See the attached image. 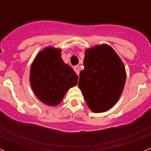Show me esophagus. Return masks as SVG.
<instances>
[{"mask_svg": "<svg viewBox=\"0 0 151 151\" xmlns=\"http://www.w3.org/2000/svg\"><path fill=\"white\" fill-rule=\"evenodd\" d=\"M74 70H75V72L76 73V74L78 76V75H79V66H74Z\"/></svg>", "mask_w": 151, "mask_h": 151, "instance_id": "obj_1", "label": "esophagus"}]
</instances>
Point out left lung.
I'll use <instances>...</instances> for the list:
<instances>
[{
	"label": "left lung",
	"mask_w": 151,
	"mask_h": 151,
	"mask_svg": "<svg viewBox=\"0 0 151 151\" xmlns=\"http://www.w3.org/2000/svg\"><path fill=\"white\" fill-rule=\"evenodd\" d=\"M83 65L78 85L88 106L94 113L107 111L118 102L125 87L123 62L110 45L102 44L85 50Z\"/></svg>",
	"instance_id": "1"
}]
</instances>
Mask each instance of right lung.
<instances>
[{"label":"right lung","instance_id":"add662e5","mask_svg":"<svg viewBox=\"0 0 151 151\" xmlns=\"http://www.w3.org/2000/svg\"><path fill=\"white\" fill-rule=\"evenodd\" d=\"M29 82L34 94L47 106L60 104L78 76L61 57V49L47 47L37 54L31 65Z\"/></svg>","mask_w":151,"mask_h":151}]
</instances>
